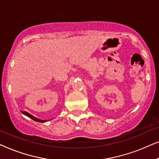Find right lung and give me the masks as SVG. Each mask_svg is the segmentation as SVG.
Wrapping results in <instances>:
<instances>
[{
	"label": "right lung",
	"mask_w": 159,
	"mask_h": 159,
	"mask_svg": "<svg viewBox=\"0 0 159 159\" xmlns=\"http://www.w3.org/2000/svg\"><path fill=\"white\" fill-rule=\"evenodd\" d=\"M21 113H22L23 114L26 115V116L30 117V119H33L34 121H38V122H45V121H46V120H41V119H39L38 118H36V117H34L32 116V115H31L30 114H29V113H27V111H21Z\"/></svg>",
	"instance_id": "1"
}]
</instances>
